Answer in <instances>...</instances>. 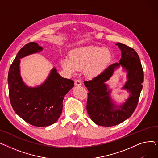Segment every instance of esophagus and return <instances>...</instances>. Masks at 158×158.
Listing matches in <instances>:
<instances>
[{"instance_id":"esophagus-1","label":"esophagus","mask_w":158,"mask_h":158,"mask_svg":"<svg viewBox=\"0 0 158 158\" xmlns=\"http://www.w3.org/2000/svg\"><path fill=\"white\" fill-rule=\"evenodd\" d=\"M75 85H76V86H81L82 85L81 81L80 80H79V79L76 80V81H75Z\"/></svg>"}]
</instances>
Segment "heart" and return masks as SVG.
<instances>
[{"label": "heart", "mask_w": 158, "mask_h": 158, "mask_svg": "<svg viewBox=\"0 0 158 158\" xmlns=\"http://www.w3.org/2000/svg\"><path fill=\"white\" fill-rule=\"evenodd\" d=\"M111 60V53L107 48L85 46L72 50L70 58L65 57L61 60V65L71 73L84 69L85 76L94 78L102 72Z\"/></svg>", "instance_id": "heart-1"}]
</instances>
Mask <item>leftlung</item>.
<instances>
[{"label":"left lung","instance_id":"left-lung-1","mask_svg":"<svg viewBox=\"0 0 158 158\" xmlns=\"http://www.w3.org/2000/svg\"><path fill=\"white\" fill-rule=\"evenodd\" d=\"M117 45L122 51L119 63L110 65L98 76L84 84L88 90L86 109L90 118L98 126L111 127L129 118L135 111L142 91L143 70L139 57L135 50L121 43ZM120 65L128 72V81L123 89L130 92V97L121 106H116L109 97L110 90L105 82L108 80L114 70Z\"/></svg>","mask_w":158,"mask_h":158}]
</instances>
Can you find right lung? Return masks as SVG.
I'll return each mask as SVG.
<instances>
[{"mask_svg":"<svg viewBox=\"0 0 158 158\" xmlns=\"http://www.w3.org/2000/svg\"><path fill=\"white\" fill-rule=\"evenodd\" d=\"M42 49L35 42L24 45L11 64L7 78L13 109L23 120L36 127L51 126L58 120L64 95L74 85L73 81L61 77L55 68L41 86L29 88L25 85L20 75V59Z\"/></svg>","mask_w":158,"mask_h":158,"instance_id":"right-lung-1","label":"right lung"}]
</instances>
